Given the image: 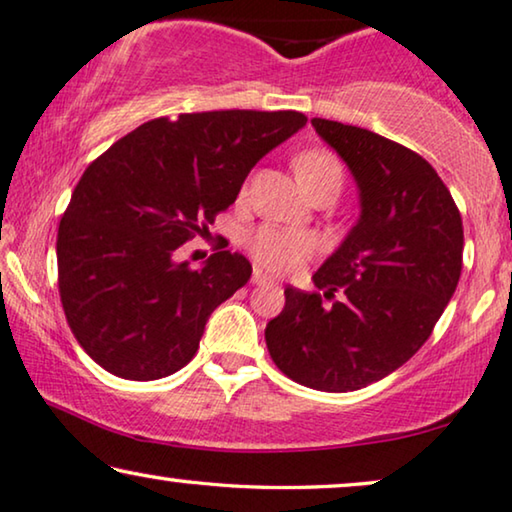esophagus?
<instances>
[{"instance_id": "obj_1", "label": "esophagus", "mask_w": 512, "mask_h": 512, "mask_svg": "<svg viewBox=\"0 0 512 512\" xmlns=\"http://www.w3.org/2000/svg\"><path fill=\"white\" fill-rule=\"evenodd\" d=\"M253 283L255 285H273V278L266 276V273L262 269H255L253 271Z\"/></svg>"}]
</instances>
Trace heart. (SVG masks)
<instances>
[{
	"label": "heart",
	"mask_w": 512,
	"mask_h": 512,
	"mask_svg": "<svg viewBox=\"0 0 512 512\" xmlns=\"http://www.w3.org/2000/svg\"><path fill=\"white\" fill-rule=\"evenodd\" d=\"M294 171L308 192L325 181L341 183L343 169L334 153L322 148L306 150L294 160ZM246 246L255 262L266 271L285 273L299 269L315 250V239L299 229L285 227H259L246 239Z\"/></svg>",
	"instance_id": "1"
}]
</instances>
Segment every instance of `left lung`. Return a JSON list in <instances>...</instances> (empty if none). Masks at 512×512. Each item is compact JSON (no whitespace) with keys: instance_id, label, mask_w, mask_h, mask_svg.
<instances>
[{"instance_id":"8db88e82","label":"left lung","mask_w":512,"mask_h":512,"mask_svg":"<svg viewBox=\"0 0 512 512\" xmlns=\"http://www.w3.org/2000/svg\"><path fill=\"white\" fill-rule=\"evenodd\" d=\"M320 139L348 164L359 218L313 276L320 292L285 290L266 325V348L294 383L352 392L406 364L441 318L462 273L459 208L434 167L369 129L313 118Z\"/></svg>"}]
</instances>
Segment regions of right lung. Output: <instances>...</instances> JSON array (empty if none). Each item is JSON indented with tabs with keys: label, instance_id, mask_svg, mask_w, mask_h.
<instances>
[{
	"label": "right lung",
	"instance_id": "add662e5",
	"mask_svg": "<svg viewBox=\"0 0 512 512\" xmlns=\"http://www.w3.org/2000/svg\"><path fill=\"white\" fill-rule=\"evenodd\" d=\"M306 120L239 109L155 118L85 169L57 229V285L76 341L102 369L157 380L190 362L253 266L218 250L194 271L176 250L204 236L250 169Z\"/></svg>",
	"mask_w": 512,
	"mask_h": 512
}]
</instances>
